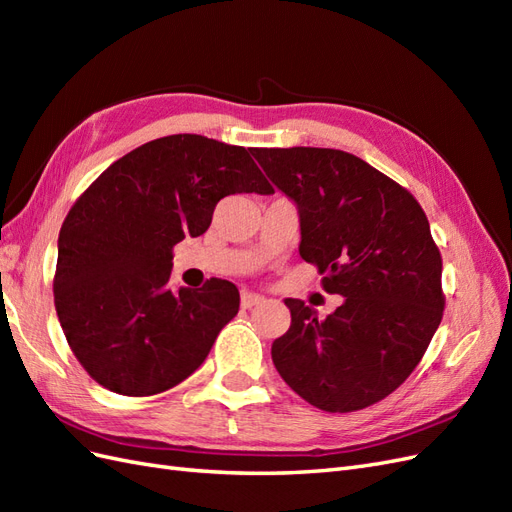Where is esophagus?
<instances>
[{
	"label": "esophagus",
	"mask_w": 512,
	"mask_h": 512,
	"mask_svg": "<svg viewBox=\"0 0 512 512\" xmlns=\"http://www.w3.org/2000/svg\"><path fill=\"white\" fill-rule=\"evenodd\" d=\"M262 301H265V297H260V294H256V292H243L241 294V307L243 309H252L254 305H260Z\"/></svg>",
	"instance_id": "esophagus-1"
}]
</instances>
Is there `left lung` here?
Instances as JSON below:
<instances>
[{"label": "left lung", "mask_w": 512, "mask_h": 512, "mask_svg": "<svg viewBox=\"0 0 512 512\" xmlns=\"http://www.w3.org/2000/svg\"><path fill=\"white\" fill-rule=\"evenodd\" d=\"M299 207V254L344 303L327 318L286 299L275 369L307 404L354 412L391 395L421 363L444 312L442 256L418 200L339 149H254Z\"/></svg>", "instance_id": "8db88e82"}]
</instances>
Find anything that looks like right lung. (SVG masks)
<instances>
[{
  "mask_svg": "<svg viewBox=\"0 0 512 512\" xmlns=\"http://www.w3.org/2000/svg\"><path fill=\"white\" fill-rule=\"evenodd\" d=\"M273 194L252 149L173 134L108 166L68 211L53 280L59 324L104 389L147 397L203 365L239 312V290L211 277L168 288L173 247L209 228L230 194Z\"/></svg>",
  "mask_w": 512,
  "mask_h": 512,
  "instance_id": "add662e5",
  "label": "right lung"
}]
</instances>
